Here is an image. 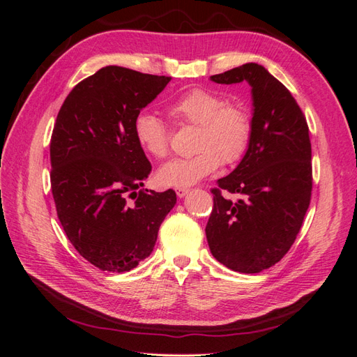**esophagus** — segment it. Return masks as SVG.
I'll return each instance as SVG.
<instances>
[{
    "label": "esophagus",
    "instance_id": "34e87169",
    "mask_svg": "<svg viewBox=\"0 0 357 357\" xmlns=\"http://www.w3.org/2000/svg\"><path fill=\"white\" fill-rule=\"evenodd\" d=\"M176 193H177L178 198H183L185 195H188L189 189H188V188H177V189H176Z\"/></svg>",
    "mask_w": 357,
    "mask_h": 357
}]
</instances>
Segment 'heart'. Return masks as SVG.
<instances>
[{
    "label": "heart",
    "mask_w": 357,
    "mask_h": 357,
    "mask_svg": "<svg viewBox=\"0 0 357 357\" xmlns=\"http://www.w3.org/2000/svg\"><path fill=\"white\" fill-rule=\"evenodd\" d=\"M169 116L180 126H197L193 149L197 155L172 159L158 171V181L168 188H188L222 165H232L247 152L253 132L252 114L241 102L228 101L220 92L195 88L171 102ZM138 146L153 158L169 153V129L150 112L134 119Z\"/></svg>",
    "instance_id": "obj_1"
}]
</instances>
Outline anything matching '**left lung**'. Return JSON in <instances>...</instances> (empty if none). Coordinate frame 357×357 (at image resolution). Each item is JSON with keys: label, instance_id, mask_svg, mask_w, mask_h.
I'll list each match as a JSON object with an SVG mask.
<instances>
[{"label": "left lung", "instance_id": "1", "mask_svg": "<svg viewBox=\"0 0 357 357\" xmlns=\"http://www.w3.org/2000/svg\"><path fill=\"white\" fill-rule=\"evenodd\" d=\"M210 80L248 82L255 113L243 160L211 189L213 210L205 234L220 264L256 274L282 261L308 210L312 189L308 123L289 89L262 66L244 63ZM223 191L241 198L226 200Z\"/></svg>", "mask_w": 357, "mask_h": 357}]
</instances>
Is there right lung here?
Listing matches in <instances>:
<instances>
[{
  "mask_svg": "<svg viewBox=\"0 0 357 357\" xmlns=\"http://www.w3.org/2000/svg\"><path fill=\"white\" fill-rule=\"evenodd\" d=\"M169 80L107 66L74 86L53 126L50 186L58 219L75 250L101 271H131L152 253L177 201L172 189H139L152 165L132 129Z\"/></svg>",
  "mask_w": 357,
  "mask_h": 357,
  "instance_id": "obj_1",
  "label": "right lung"
}]
</instances>
